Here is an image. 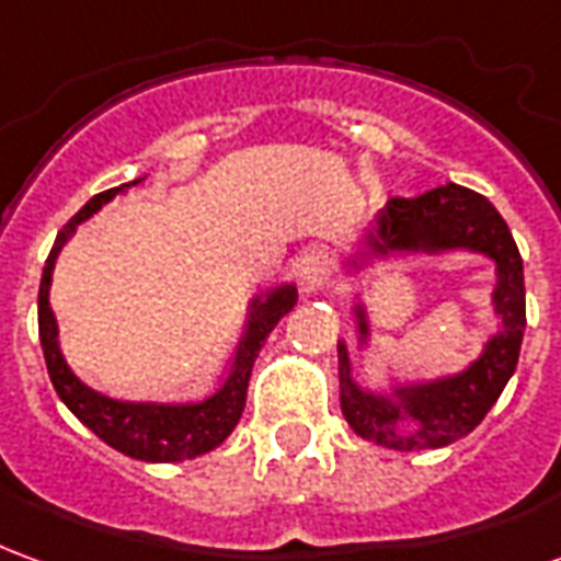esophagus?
Returning <instances> with one entry per match:
<instances>
[{
  "label": "esophagus",
  "mask_w": 561,
  "mask_h": 561,
  "mask_svg": "<svg viewBox=\"0 0 561 561\" xmlns=\"http://www.w3.org/2000/svg\"><path fill=\"white\" fill-rule=\"evenodd\" d=\"M330 267H333V261H330L328 252H321V249H309L300 255L297 261V273H300V282L309 285V288H316L321 282L330 276Z\"/></svg>",
  "instance_id": "34e87169"
}]
</instances>
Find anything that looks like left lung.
I'll return each mask as SVG.
<instances>
[{"mask_svg":"<svg viewBox=\"0 0 561 561\" xmlns=\"http://www.w3.org/2000/svg\"><path fill=\"white\" fill-rule=\"evenodd\" d=\"M376 255L390 252H445V249H471L495 261L499 285L493 291L495 312L502 330L486 342L483 354L459 376L438 378L426 385L397 390V402L357 388L348 364V348L340 342V385L342 414L354 433L393 447V450H430L454 445L469 435L502 397L507 378L514 376L526 328V285H523V257L507 231L499 209L466 185L447 183L430 188L417 197H390L378 228L369 233ZM357 330L366 340L364 306H357ZM402 416H412L419 430L405 436L399 433Z\"/></svg>","mask_w":561,"mask_h":561,"instance_id":"8db88e82","label":"left lung"}]
</instances>
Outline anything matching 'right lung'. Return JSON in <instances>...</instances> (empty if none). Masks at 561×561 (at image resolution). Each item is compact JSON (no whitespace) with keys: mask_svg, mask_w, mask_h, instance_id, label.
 <instances>
[{"mask_svg":"<svg viewBox=\"0 0 561 561\" xmlns=\"http://www.w3.org/2000/svg\"><path fill=\"white\" fill-rule=\"evenodd\" d=\"M140 180L126 185L107 188L102 195H95L80 209L75 219L68 221L62 231L56 233V243L50 255L44 261L42 288H38V336H42L44 360H47V373L54 381L59 400L66 402L71 414L78 417L83 426H90L92 433L102 442L116 447L126 457L144 459V462H180V459H192L207 454L213 447H219L231 430L240 421L245 405V388H249V376L252 366L261 352V345L270 336V330L279 324L285 312H291L297 304V291L294 285H282L276 291H270L264 300L257 297L249 312V324H245V336L237 348L233 357L231 376L225 378L209 400L195 402V405H156V402H119L111 397H102L99 390L87 388L80 381L59 354V340H56V318L50 312V276H54V264L59 249L75 233L80 221H87L92 213L123 195L128 185H138Z\"/></svg>","mask_w":561,"mask_h":561,"instance_id":"add662e5","label":"right lung"}]
</instances>
